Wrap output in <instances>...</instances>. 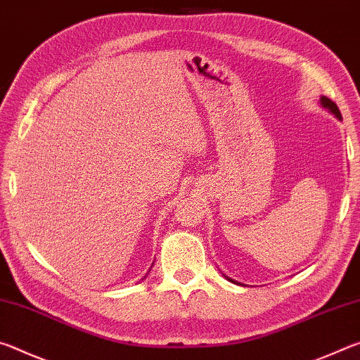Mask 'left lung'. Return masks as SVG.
Instances as JSON below:
<instances>
[{"instance_id": "left-lung-1", "label": "left lung", "mask_w": 360, "mask_h": 360, "mask_svg": "<svg viewBox=\"0 0 360 360\" xmlns=\"http://www.w3.org/2000/svg\"><path fill=\"white\" fill-rule=\"evenodd\" d=\"M319 103H321V106H322V108H326L328 112H332V114L335 115V117H337L338 120H341V112H340V109H338V106L335 105V103H333L332 100H328L327 96H321V98H319ZM224 276H225V275H224ZM225 278H227L230 283H233V284H240L238 281H235V279H231V278H229V276H225Z\"/></svg>"}]
</instances>
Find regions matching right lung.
<instances>
[{"mask_svg":"<svg viewBox=\"0 0 360 360\" xmlns=\"http://www.w3.org/2000/svg\"><path fill=\"white\" fill-rule=\"evenodd\" d=\"M149 271H150V270H149ZM144 278H146V276H144ZM144 278H143V279H144Z\"/></svg>","mask_w":360,"mask_h":360,"instance_id":"obj_1","label":"right lung"}]
</instances>
